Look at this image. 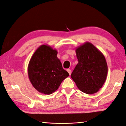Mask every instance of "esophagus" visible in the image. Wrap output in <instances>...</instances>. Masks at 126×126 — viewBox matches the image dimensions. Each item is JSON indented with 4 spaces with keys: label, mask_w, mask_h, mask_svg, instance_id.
Instances as JSON below:
<instances>
[{
    "label": "esophagus",
    "mask_w": 126,
    "mask_h": 126,
    "mask_svg": "<svg viewBox=\"0 0 126 126\" xmlns=\"http://www.w3.org/2000/svg\"><path fill=\"white\" fill-rule=\"evenodd\" d=\"M66 71H68V73H69V75H70V74H71V70L70 69H68L66 70Z\"/></svg>",
    "instance_id": "obj_1"
}]
</instances>
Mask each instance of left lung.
Returning a JSON list of instances; mask_svg holds the SVG:
<instances>
[{"mask_svg": "<svg viewBox=\"0 0 126 126\" xmlns=\"http://www.w3.org/2000/svg\"><path fill=\"white\" fill-rule=\"evenodd\" d=\"M75 51L78 63L71 73V79L82 92L97 93L104 85L108 74L104 56L89 42L78 46Z\"/></svg>", "mask_w": 126, "mask_h": 126, "instance_id": "8db88e82", "label": "left lung"}]
</instances>
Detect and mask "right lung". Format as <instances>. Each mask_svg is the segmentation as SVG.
<instances>
[{
	"mask_svg": "<svg viewBox=\"0 0 126 126\" xmlns=\"http://www.w3.org/2000/svg\"><path fill=\"white\" fill-rule=\"evenodd\" d=\"M57 53L50 46L42 45L36 49L29 62V79L35 89L43 94L55 92L69 75L63 69L57 57Z\"/></svg>",
	"mask_w": 126,
	"mask_h": 126,
	"instance_id": "1",
	"label": "right lung"
}]
</instances>
